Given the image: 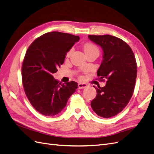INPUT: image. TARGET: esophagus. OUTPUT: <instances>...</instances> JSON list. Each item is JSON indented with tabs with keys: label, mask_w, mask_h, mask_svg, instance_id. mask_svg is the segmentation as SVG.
<instances>
[{
	"label": "esophagus",
	"mask_w": 154,
	"mask_h": 154,
	"mask_svg": "<svg viewBox=\"0 0 154 154\" xmlns=\"http://www.w3.org/2000/svg\"><path fill=\"white\" fill-rule=\"evenodd\" d=\"M78 86L79 89H82V88H84L87 87V84H85V83H78Z\"/></svg>",
	"instance_id": "obj_1"
}]
</instances>
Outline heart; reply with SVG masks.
<instances>
[{"instance_id":"b5f03b06","label":"heart","mask_w":154,"mask_h":154,"mask_svg":"<svg viewBox=\"0 0 154 154\" xmlns=\"http://www.w3.org/2000/svg\"><path fill=\"white\" fill-rule=\"evenodd\" d=\"M83 49H84V51L85 54L88 53L90 52H92V51H98L99 52V49L97 47V46L92 42H87L85 43L84 45H83ZM72 49H70L68 52L66 54V57L68 58L71 55L72 53Z\"/></svg>"}]
</instances>
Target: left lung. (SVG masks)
<instances>
[{"label":"left lung","instance_id":"obj_1","mask_svg":"<svg viewBox=\"0 0 154 154\" xmlns=\"http://www.w3.org/2000/svg\"><path fill=\"white\" fill-rule=\"evenodd\" d=\"M100 45L103 60L97 71L103 87H94L97 94L91 107L97 115L109 118L121 112L133 95L137 77V63L132 49L123 40L109 35H88Z\"/></svg>","mask_w":154,"mask_h":154}]
</instances>
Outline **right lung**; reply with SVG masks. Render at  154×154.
<instances>
[{
	"mask_svg": "<svg viewBox=\"0 0 154 154\" xmlns=\"http://www.w3.org/2000/svg\"><path fill=\"white\" fill-rule=\"evenodd\" d=\"M79 40L78 36L66 32H49L35 40L27 49L22 66V85L30 103L41 114H58L78 88L76 82L62 83L53 74Z\"/></svg>",
	"mask_w": 154,
	"mask_h": 154,
	"instance_id": "right-lung-1",
	"label": "right lung"
}]
</instances>
